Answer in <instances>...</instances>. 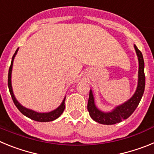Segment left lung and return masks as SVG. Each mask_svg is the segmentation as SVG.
I'll use <instances>...</instances> for the list:
<instances>
[{
	"label": "left lung",
	"mask_w": 154,
	"mask_h": 154,
	"mask_svg": "<svg viewBox=\"0 0 154 154\" xmlns=\"http://www.w3.org/2000/svg\"><path fill=\"white\" fill-rule=\"evenodd\" d=\"M134 48L137 52L139 61V72H138V84L137 90L133 96L126 103H123L116 107L111 112H105L99 110L95 105V100L92 94V91H89V97L87 109L89 112L91 118L96 122L104 125H112L120 123L124 119H127L132 115L139 103L140 102L141 98L145 89V74H144V61L142 53L134 45Z\"/></svg>",
	"instance_id": "1"
}]
</instances>
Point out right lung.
Returning <instances> with one entry per match:
<instances>
[{
  "instance_id": "1",
  "label": "right lung",
  "mask_w": 154,
  "mask_h": 154,
  "mask_svg": "<svg viewBox=\"0 0 154 154\" xmlns=\"http://www.w3.org/2000/svg\"><path fill=\"white\" fill-rule=\"evenodd\" d=\"M17 51H18V48L16 50L15 53L14 54L13 57H12L11 63V66L9 68V71H8V88H9V91H10L11 96L12 99H13V102L14 103V105L16 106L18 110L23 115H24L27 117L30 118V119H33L35 121H38V122H50V121H53L56 119L57 118H58L62 115V113L63 112L64 109H65V97L64 98L63 101L61 103V105L57 109H55V110L51 111L49 112H35L34 110L29 109H27L25 107H24L23 106H21L20 103H18L17 99H16L15 96L14 95L13 90H12V85H11V72H12V66H13V62L14 58L15 57L16 54H17Z\"/></svg>"
}]
</instances>
